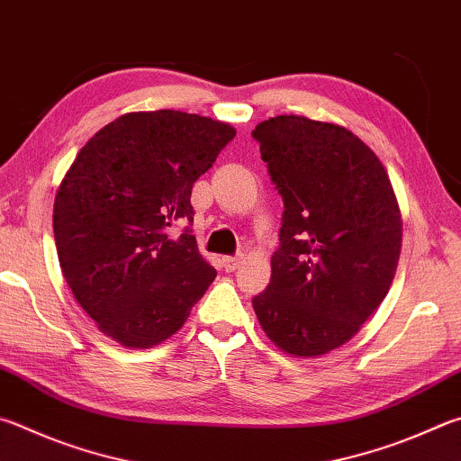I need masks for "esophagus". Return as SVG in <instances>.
<instances>
[{
  "instance_id": "obj_1",
  "label": "esophagus",
  "mask_w": 461,
  "mask_h": 461,
  "mask_svg": "<svg viewBox=\"0 0 461 461\" xmlns=\"http://www.w3.org/2000/svg\"><path fill=\"white\" fill-rule=\"evenodd\" d=\"M241 256H225L221 262H223V267H225V272H236L238 267H240V264H241Z\"/></svg>"
}]
</instances>
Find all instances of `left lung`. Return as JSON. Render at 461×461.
Wrapping results in <instances>:
<instances>
[{"instance_id": "8db88e82", "label": "left lung", "mask_w": 461, "mask_h": 461, "mask_svg": "<svg viewBox=\"0 0 461 461\" xmlns=\"http://www.w3.org/2000/svg\"><path fill=\"white\" fill-rule=\"evenodd\" d=\"M252 135L286 207L254 311L284 353L322 357L361 330L395 278V191L373 149L342 124L280 114Z\"/></svg>"}]
</instances>
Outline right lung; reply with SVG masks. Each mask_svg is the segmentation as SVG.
I'll return each instance as SVG.
<instances>
[{"label":"right lung","mask_w":461,"mask_h":461,"mask_svg":"<svg viewBox=\"0 0 461 461\" xmlns=\"http://www.w3.org/2000/svg\"><path fill=\"white\" fill-rule=\"evenodd\" d=\"M236 137L230 122L181 111L127 113L80 149L54 199L58 259L98 330L150 348L185 324L215 280L189 233L191 189Z\"/></svg>","instance_id":"1"}]
</instances>
